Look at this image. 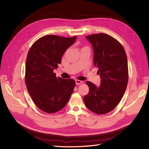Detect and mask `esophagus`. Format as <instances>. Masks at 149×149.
Here are the masks:
<instances>
[{"label":"esophagus","instance_id":"esophagus-1","mask_svg":"<svg viewBox=\"0 0 149 149\" xmlns=\"http://www.w3.org/2000/svg\"><path fill=\"white\" fill-rule=\"evenodd\" d=\"M76 84H77V85H78V84H82L83 83V81H81V80H78V79H76Z\"/></svg>","mask_w":149,"mask_h":149}]
</instances>
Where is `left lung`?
<instances>
[{"instance_id": "left-lung-1", "label": "left lung", "mask_w": 149, "mask_h": 149, "mask_svg": "<svg viewBox=\"0 0 149 149\" xmlns=\"http://www.w3.org/2000/svg\"><path fill=\"white\" fill-rule=\"evenodd\" d=\"M86 38L93 45L94 65L98 68L101 84L96 86L91 82H86L89 91L84 96V102L94 113L104 114L118 106L127 88V55L123 45L109 35L101 33Z\"/></svg>"}]
</instances>
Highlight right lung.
Here are the masks:
<instances>
[{"label":"right lung","instance_id":"right-lung-1","mask_svg":"<svg viewBox=\"0 0 149 149\" xmlns=\"http://www.w3.org/2000/svg\"><path fill=\"white\" fill-rule=\"evenodd\" d=\"M48 35L30 47L25 63V81L31 99L40 110L52 114L60 111L69 101L75 86L73 79L56 77L54 69L61 63L66 49L76 40Z\"/></svg>","mask_w":149,"mask_h":149}]
</instances>
